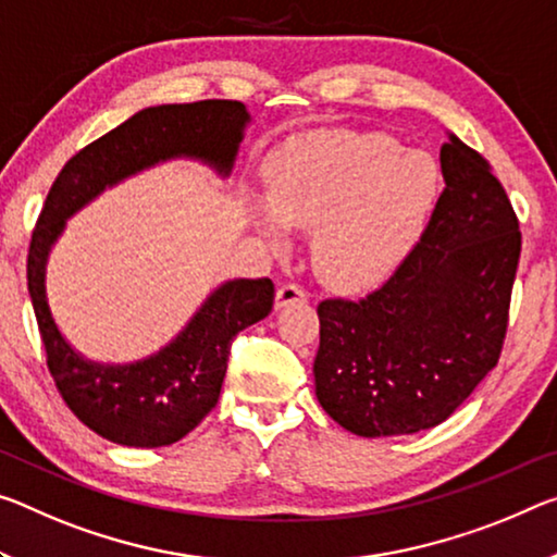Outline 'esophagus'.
<instances>
[{
	"instance_id": "34e87169",
	"label": "esophagus",
	"mask_w": 557,
	"mask_h": 557,
	"mask_svg": "<svg viewBox=\"0 0 557 557\" xmlns=\"http://www.w3.org/2000/svg\"><path fill=\"white\" fill-rule=\"evenodd\" d=\"M310 299V293L302 285H297V282H285L277 289V297H275V307H287V305H295V302H307Z\"/></svg>"
}]
</instances>
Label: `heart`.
Listing matches in <instances>:
<instances>
[{"mask_svg": "<svg viewBox=\"0 0 557 557\" xmlns=\"http://www.w3.org/2000/svg\"><path fill=\"white\" fill-rule=\"evenodd\" d=\"M438 190L426 153H404L379 134L299 138L270 163L262 233L285 245L282 225L317 231V264L342 285L384 277L417 240Z\"/></svg>", "mask_w": 557, "mask_h": 557, "instance_id": "heart-1", "label": "heart"}]
</instances>
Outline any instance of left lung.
Instances as JSON below:
<instances>
[{
  "instance_id": "obj_1",
  "label": "left lung",
  "mask_w": 557,
  "mask_h": 557,
  "mask_svg": "<svg viewBox=\"0 0 557 557\" xmlns=\"http://www.w3.org/2000/svg\"><path fill=\"white\" fill-rule=\"evenodd\" d=\"M446 188L394 275L317 305V399L351 434H417L446 421L498 364L520 258L516 210L483 158L448 136Z\"/></svg>"
}]
</instances>
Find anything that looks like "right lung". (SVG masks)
I'll use <instances>...</instances> for the list:
<instances>
[{"label":"right lung","mask_w":557,"mask_h":557,"mask_svg":"<svg viewBox=\"0 0 557 557\" xmlns=\"http://www.w3.org/2000/svg\"><path fill=\"white\" fill-rule=\"evenodd\" d=\"M247 121L250 113L240 101L223 99L144 109L69 158L44 200L26 258V285L47 367L74 417L113 444L156 448L188 436L218 404L235 334L272 312L275 285L270 277L225 282L158 355L106 367L78 357L51 320L44 287L51 245L78 208L158 161L188 156L227 175Z\"/></svg>","instance_id":"add662e5"}]
</instances>
